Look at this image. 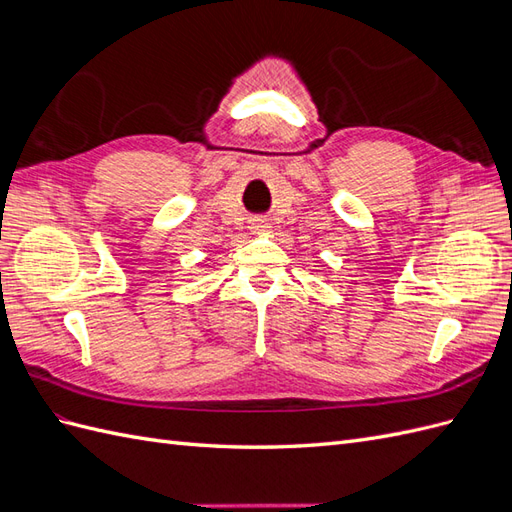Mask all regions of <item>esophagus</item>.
<instances>
[{
  "mask_svg": "<svg viewBox=\"0 0 512 512\" xmlns=\"http://www.w3.org/2000/svg\"><path fill=\"white\" fill-rule=\"evenodd\" d=\"M250 228H252V232H265L269 228V224L265 220H254Z\"/></svg>",
  "mask_w": 512,
  "mask_h": 512,
  "instance_id": "1",
  "label": "esophagus"
}]
</instances>
